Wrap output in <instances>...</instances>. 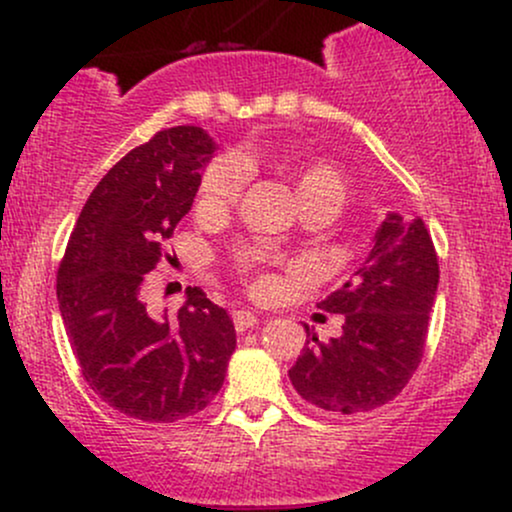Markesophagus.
Masks as SVG:
<instances>
[{
	"mask_svg": "<svg viewBox=\"0 0 512 512\" xmlns=\"http://www.w3.org/2000/svg\"><path fill=\"white\" fill-rule=\"evenodd\" d=\"M257 322H260V317L252 313V310H236V313H233V325H236L238 332L250 330Z\"/></svg>",
	"mask_w": 512,
	"mask_h": 512,
	"instance_id": "1",
	"label": "esophagus"
}]
</instances>
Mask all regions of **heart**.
I'll return each instance as SVG.
<instances>
[{"instance_id": "1", "label": "heart", "mask_w": 512, "mask_h": 512, "mask_svg": "<svg viewBox=\"0 0 512 512\" xmlns=\"http://www.w3.org/2000/svg\"><path fill=\"white\" fill-rule=\"evenodd\" d=\"M250 161V156H248ZM293 190H296L298 202H313V199H334L342 204L346 197L344 178L339 170H334L327 163H308L293 175ZM245 185H248V163L240 156H219L211 161L202 175V185H199V211L204 214H219V211L233 207L243 195ZM243 262H250L252 255L245 252L240 257ZM264 286V281H260Z\"/></svg>"}]
</instances>
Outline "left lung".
<instances>
[{"mask_svg": "<svg viewBox=\"0 0 512 512\" xmlns=\"http://www.w3.org/2000/svg\"><path fill=\"white\" fill-rule=\"evenodd\" d=\"M438 255L421 216H385L366 260L317 308L344 315L342 334L314 344L289 370L305 402L330 414H361L395 399L424 356L436 303ZM309 344V342H308Z\"/></svg>", "mask_w": 512, "mask_h": 512, "instance_id": "left-lung-1", "label": "left lung"}]
</instances>
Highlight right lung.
Masks as SVG:
<instances>
[{"instance_id": "1", "label": "right lung", "mask_w": 512, "mask_h": 512, "mask_svg": "<svg viewBox=\"0 0 512 512\" xmlns=\"http://www.w3.org/2000/svg\"><path fill=\"white\" fill-rule=\"evenodd\" d=\"M214 151V139L192 125L129 151L88 197L57 272L60 313L86 383L149 424L207 407L236 351L233 320L199 286H187L173 317L151 313L142 293Z\"/></svg>"}]
</instances>
